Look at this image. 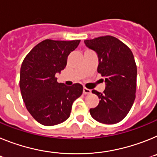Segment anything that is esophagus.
I'll return each mask as SVG.
<instances>
[{"label":"esophagus","mask_w":157,"mask_h":157,"mask_svg":"<svg viewBox=\"0 0 157 157\" xmlns=\"http://www.w3.org/2000/svg\"><path fill=\"white\" fill-rule=\"evenodd\" d=\"M83 93H84V95H88V94L91 93V90L88 89V88H83Z\"/></svg>","instance_id":"34e87169"}]
</instances>
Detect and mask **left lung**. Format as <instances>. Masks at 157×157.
I'll list each match as a JSON object with an SVG mask.
<instances>
[{"label":"left lung","instance_id":"1","mask_svg":"<svg viewBox=\"0 0 157 157\" xmlns=\"http://www.w3.org/2000/svg\"><path fill=\"white\" fill-rule=\"evenodd\" d=\"M84 44L97 54V72L104 77L106 85L103 93L92 90L99 103L90 109V114L101 123H118L127 115L135 99L137 66L133 53L110 35L84 40Z\"/></svg>","mask_w":157,"mask_h":157}]
</instances>
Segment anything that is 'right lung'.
Returning <instances> with one entry per match:
<instances>
[{
	"label": "right lung",
	"instance_id": "add662e5",
	"mask_svg": "<svg viewBox=\"0 0 157 157\" xmlns=\"http://www.w3.org/2000/svg\"><path fill=\"white\" fill-rule=\"evenodd\" d=\"M80 40L41 42L28 53L20 68V88L26 107L38 122L50 126L70 116L73 102L82 95L83 86L57 82L69 54Z\"/></svg>",
	"mask_w": 157,
	"mask_h": 157
}]
</instances>
